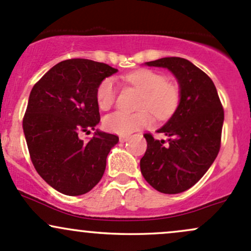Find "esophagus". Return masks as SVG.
I'll return each instance as SVG.
<instances>
[{
  "instance_id": "esophagus-1",
  "label": "esophagus",
  "mask_w": 251,
  "mask_h": 251,
  "mask_svg": "<svg viewBox=\"0 0 251 251\" xmlns=\"http://www.w3.org/2000/svg\"><path fill=\"white\" fill-rule=\"evenodd\" d=\"M119 139H120V142H123V143H124V142H126V140L128 139V136H121Z\"/></svg>"
}]
</instances>
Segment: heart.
Returning <instances> with one entry per match:
<instances>
[{
  "instance_id": "heart-1",
  "label": "heart",
  "mask_w": 251,
  "mask_h": 251,
  "mask_svg": "<svg viewBox=\"0 0 251 251\" xmlns=\"http://www.w3.org/2000/svg\"><path fill=\"white\" fill-rule=\"evenodd\" d=\"M125 81L142 93L137 113L115 112L107 115L103 126L108 132L128 134L139 128L148 127L153 123V113L158 119H168L177 109L181 93L174 82L167 81L166 76L150 69H139L127 74ZM96 103L102 111H108L117 99V84L111 77L102 79L96 88Z\"/></svg>"
}]
</instances>
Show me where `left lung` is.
Wrapping results in <instances>:
<instances>
[{
    "label": "left lung",
    "mask_w": 251,
    "mask_h": 251,
    "mask_svg": "<svg viewBox=\"0 0 251 251\" xmlns=\"http://www.w3.org/2000/svg\"><path fill=\"white\" fill-rule=\"evenodd\" d=\"M147 65L174 74L181 100L174 115L157 131L168 140L144 134L148 148L140 159V172L156 191L177 194L194 186L218 155L224 109L213 81L189 60L166 57Z\"/></svg>",
    "instance_id": "obj_1"
}]
</instances>
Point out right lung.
<instances>
[{
  "instance_id": "right-lung-1",
  "label": "right lung",
  "mask_w": 251,
  "mask_h": 251,
  "mask_svg": "<svg viewBox=\"0 0 251 251\" xmlns=\"http://www.w3.org/2000/svg\"><path fill=\"white\" fill-rule=\"evenodd\" d=\"M117 71L90 59H67L33 85L23 120L29 157L38 174L63 194L75 197L94 188L119 142L100 131L89 142L79 139L100 121L96 88Z\"/></svg>"
}]
</instances>
